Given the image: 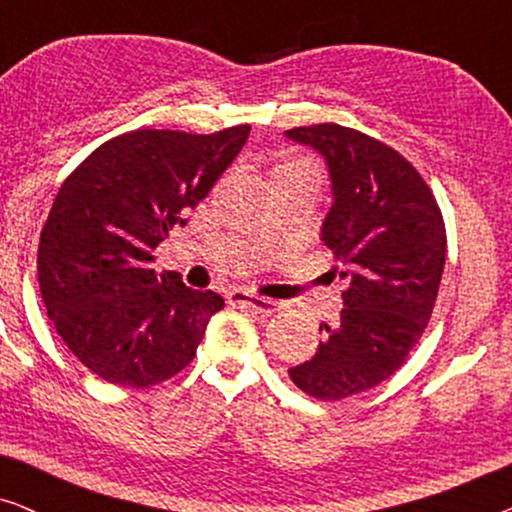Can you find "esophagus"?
<instances>
[{
  "mask_svg": "<svg viewBox=\"0 0 512 512\" xmlns=\"http://www.w3.org/2000/svg\"><path fill=\"white\" fill-rule=\"evenodd\" d=\"M230 305L235 307H244V310L249 312H256V314H263V317H270V314H275L279 307V303L270 298H261V296H251V293H244V291H233L228 296Z\"/></svg>",
  "mask_w": 512,
  "mask_h": 512,
  "instance_id": "esophagus-1",
  "label": "esophagus"
}]
</instances>
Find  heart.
<instances>
[{
	"label": "heart",
	"instance_id": "obj_1",
	"mask_svg": "<svg viewBox=\"0 0 512 512\" xmlns=\"http://www.w3.org/2000/svg\"><path fill=\"white\" fill-rule=\"evenodd\" d=\"M272 179H310V181H321V167L314 158L298 156V153H291L279 160L272 170Z\"/></svg>",
	"mask_w": 512,
	"mask_h": 512
}]
</instances>
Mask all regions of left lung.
<instances>
[{"mask_svg":"<svg viewBox=\"0 0 512 512\" xmlns=\"http://www.w3.org/2000/svg\"><path fill=\"white\" fill-rule=\"evenodd\" d=\"M326 158L333 207L321 240L347 279L345 310L293 384L317 401L361 394L394 375L429 326L445 265V221L408 158L338 123L286 130Z\"/></svg>","mask_w":512,"mask_h":512,"instance_id":"left-lung-1","label":"left lung"}]
</instances>
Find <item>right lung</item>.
Masks as SVG:
<instances>
[{"label": "right lung", "instance_id": "right-lung-1", "mask_svg": "<svg viewBox=\"0 0 512 512\" xmlns=\"http://www.w3.org/2000/svg\"><path fill=\"white\" fill-rule=\"evenodd\" d=\"M251 125L193 135L132 130L90 153L55 195L41 228L39 289L55 331L90 373L144 389L193 361L214 291H195L153 249L184 226L247 142Z\"/></svg>", "mask_w": 512, "mask_h": 512}]
</instances>
